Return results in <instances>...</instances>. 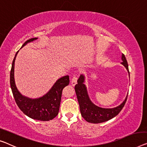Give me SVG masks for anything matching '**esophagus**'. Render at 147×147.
Instances as JSON below:
<instances>
[{"mask_svg":"<svg viewBox=\"0 0 147 147\" xmlns=\"http://www.w3.org/2000/svg\"><path fill=\"white\" fill-rule=\"evenodd\" d=\"M77 79H78V78H77V76H74L73 77V78H72L71 84L73 85V86H75L76 83H77Z\"/></svg>","mask_w":147,"mask_h":147,"instance_id":"obj_1","label":"esophagus"}]
</instances>
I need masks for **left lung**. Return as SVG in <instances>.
Returning <instances> with one entry per match:
<instances>
[{"instance_id": "obj_1", "label": "left lung", "mask_w": 147, "mask_h": 147, "mask_svg": "<svg viewBox=\"0 0 147 147\" xmlns=\"http://www.w3.org/2000/svg\"><path fill=\"white\" fill-rule=\"evenodd\" d=\"M121 64L126 68L129 75L127 61L123 54H122L121 55ZM84 82L85 76L84 74H81L77 80V84L75 85L74 88H75L76 94L77 96L78 104H79L81 115L86 121L92 123H100L107 121L115 117L121 111L126 102L128 94L125 99L119 106L113 108H100L93 104L90 99Z\"/></svg>"}]
</instances>
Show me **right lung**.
<instances>
[{
  "label": "right lung",
  "mask_w": 147,
  "mask_h": 147,
  "mask_svg": "<svg viewBox=\"0 0 147 147\" xmlns=\"http://www.w3.org/2000/svg\"><path fill=\"white\" fill-rule=\"evenodd\" d=\"M37 39L38 38L28 39L22 47ZM18 51L15 55L10 71V87L15 101L21 111L32 119L43 121L51 120L57 115L59 111L62 91L69 84V76L67 75L59 78L51 89L41 97L30 98L24 96L18 90L14 79V63Z\"/></svg>",
  "instance_id": "right-lung-1"
}]
</instances>
